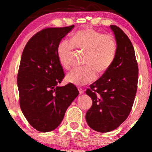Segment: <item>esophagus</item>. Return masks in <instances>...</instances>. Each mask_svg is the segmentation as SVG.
<instances>
[{
	"label": "esophagus",
	"mask_w": 152,
	"mask_h": 152,
	"mask_svg": "<svg viewBox=\"0 0 152 152\" xmlns=\"http://www.w3.org/2000/svg\"><path fill=\"white\" fill-rule=\"evenodd\" d=\"M78 91H79V94H83V90L82 89V88H78Z\"/></svg>",
	"instance_id": "1"
}]
</instances>
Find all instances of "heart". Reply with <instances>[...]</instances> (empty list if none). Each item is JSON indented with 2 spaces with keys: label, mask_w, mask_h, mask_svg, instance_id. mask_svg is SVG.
<instances>
[{
  "label": "heart",
  "mask_w": 152,
  "mask_h": 152,
  "mask_svg": "<svg viewBox=\"0 0 152 152\" xmlns=\"http://www.w3.org/2000/svg\"><path fill=\"white\" fill-rule=\"evenodd\" d=\"M74 48L84 52V67L69 71L66 80L76 86H84L96 78V72L100 75L107 72L116 58L117 46L115 38L111 34H102L93 28L76 31L71 41L63 39L57 45V58L64 69L70 68Z\"/></svg>",
  "instance_id": "heart-1"
}]
</instances>
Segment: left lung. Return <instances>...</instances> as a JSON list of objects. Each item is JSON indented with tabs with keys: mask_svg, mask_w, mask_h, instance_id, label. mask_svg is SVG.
Segmentation results:
<instances>
[{
	"mask_svg": "<svg viewBox=\"0 0 152 152\" xmlns=\"http://www.w3.org/2000/svg\"><path fill=\"white\" fill-rule=\"evenodd\" d=\"M110 28L117 46L116 58L107 72L86 91L92 99L86 122L92 129L102 133L116 129L128 117L137 93L139 73L129 38L118 26Z\"/></svg>",
	"mask_w": 152,
	"mask_h": 152,
	"instance_id": "obj_1",
	"label": "left lung"
}]
</instances>
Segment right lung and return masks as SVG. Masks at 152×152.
I'll use <instances>...</instances> for the list:
<instances>
[{
	"instance_id": "right-lung-1",
	"label": "right lung",
	"mask_w": 152,
	"mask_h": 152,
	"mask_svg": "<svg viewBox=\"0 0 152 152\" xmlns=\"http://www.w3.org/2000/svg\"><path fill=\"white\" fill-rule=\"evenodd\" d=\"M74 27L43 29L28 41L23 51L17 77L19 102L27 121L39 132L56 129L78 95L73 83L58 86L65 74L56 47Z\"/></svg>"
}]
</instances>
